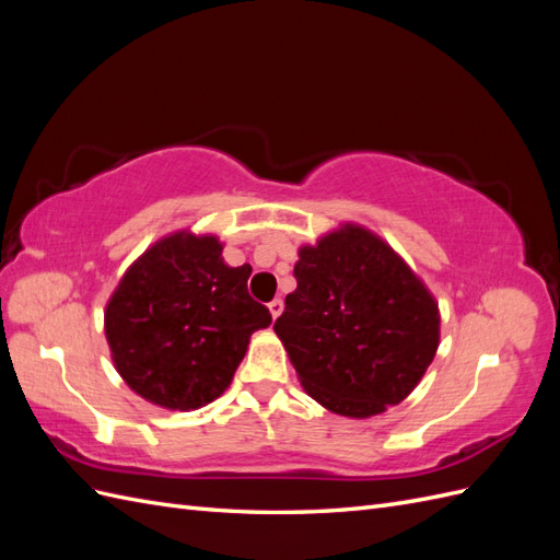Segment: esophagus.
<instances>
[{
  "mask_svg": "<svg viewBox=\"0 0 560 560\" xmlns=\"http://www.w3.org/2000/svg\"><path fill=\"white\" fill-rule=\"evenodd\" d=\"M282 308H284V303H282V299H273V301H270V303H268V311H270V315H273V319H276V317H280Z\"/></svg>",
  "mask_w": 560,
  "mask_h": 560,
  "instance_id": "1",
  "label": "esophagus"
}]
</instances>
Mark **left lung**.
<instances>
[{
	"label": "left lung",
	"instance_id": "left-lung-1",
	"mask_svg": "<svg viewBox=\"0 0 560 560\" xmlns=\"http://www.w3.org/2000/svg\"><path fill=\"white\" fill-rule=\"evenodd\" d=\"M276 334L303 389L348 418L411 395L439 348V306L399 254L358 224L303 245Z\"/></svg>",
	"mask_w": 560,
	"mask_h": 560
}]
</instances>
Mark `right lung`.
<instances>
[{
    "label": "right lung",
    "instance_id": "right-lung-1",
    "mask_svg": "<svg viewBox=\"0 0 560 560\" xmlns=\"http://www.w3.org/2000/svg\"><path fill=\"white\" fill-rule=\"evenodd\" d=\"M217 235L177 231L132 261L105 308V336L132 393L194 411L231 385L249 336L270 313L247 292L252 266L233 268Z\"/></svg>",
    "mask_w": 560,
    "mask_h": 560
}]
</instances>
